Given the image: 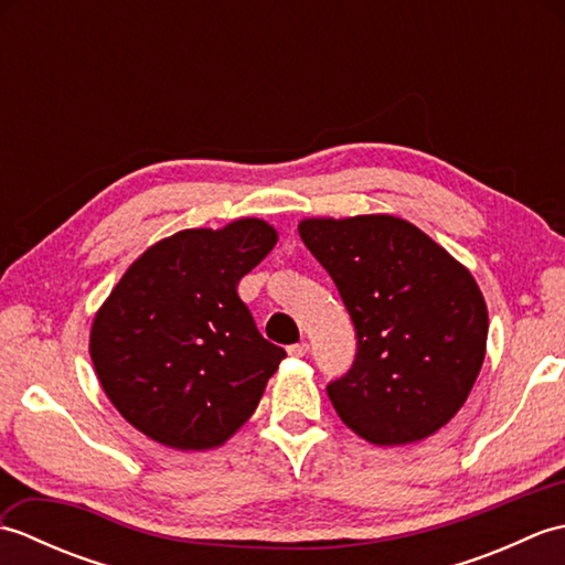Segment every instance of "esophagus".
Listing matches in <instances>:
<instances>
[{
    "mask_svg": "<svg viewBox=\"0 0 565 565\" xmlns=\"http://www.w3.org/2000/svg\"><path fill=\"white\" fill-rule=\"evenodd\" d=\"M286 352H289L291 356H306L308 354V342H296Z\"/></svg>",
    "mask_w": 565,
    "mask_h": 565,
    "instance_id": "1",
    "label": "esophagus"
}]
</instances>
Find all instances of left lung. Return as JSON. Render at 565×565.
<instances>
[{
  "label": "left lung",
  "mask_w": 565,
  "mask_h": 565,
  "mask_svg": "<svg viewBox=\"0 0 565 565\" xmlns=\"http://www.w3.org/2000/svg\"><path fill=\"white\" fill-rule=\"evenodd\" d=\"M298 233L356 330L352 369L328 386L342 423L379 447L435 435L486 359L488 308L471 271L388 213L303 218Z\"/></svg>",
  "instance_id": "1"
}]
</instances>
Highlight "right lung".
I'll return each instance as SVG.
<instances>
[{
  "mask_svg": "<svg viewBox=\"0 0 565 565\" xmlns=\"http://www.w3.org/2000/svg\"><path fill=\"white\" fill-rule=\"evenodd\" d=\"M276 239L262 218L179 231L142 252L97 310L94 371L152 441L215 449L257 411L286 352L262 338L237 284Z\"/></svg>",
  "mask_w": 565,
  "mask_h": 565,
  "instance_id": "add662e5",
  "label": "right lung"
}]
</instances>
